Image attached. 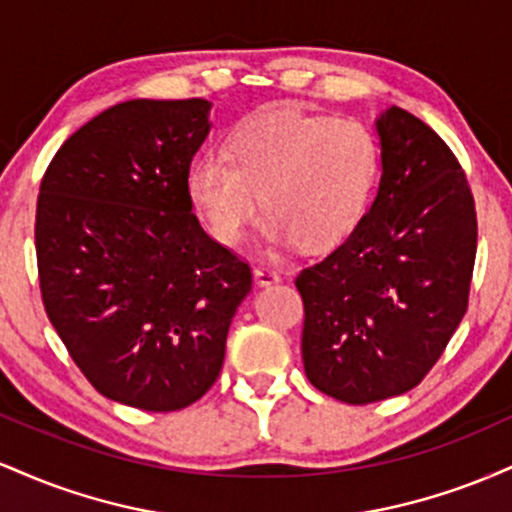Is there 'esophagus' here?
Wrapping results in <instances>:
<instances>
[{
	"label": "esophagus",
	"mask_w": 512,
	"mask_h": 512,
	"mask_svg": "<svg viewBox=\"0 0 512 512\" xmlns=\"http://www.w3.org/2000/svg\"><path fill=\"white\" fill-rule=\"evenodd\" d=\"M252 274H255V281L260 286H269V284H276V281L281 279L279 272H274L272 267H264V264H260V267L252 269Z\"/></svg>",
	"instance_id": "esophagus-1"
}]
</instances>
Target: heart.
Returning <instances> with one entry per match:
<instances>
[{"label":"heart","mask_w":512,"mask_h":512,"mask_svg":"<svg viewBox=\"0 0 512 512\" xmlns=\"http://www.w3.org/2000/svg\"><path fill=\"white\" fill-rule=\"evenodd\" d=\"M226 154L199 156L187 173L192 207L226 245L243 240L262 197L269 238L332 248L361 221L380 170L378 144L361 122L291 108L252 115L233 129Z\"/></svg>","instance_id":"obj_1"}]
</instances>
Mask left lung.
I'll return each mask as SVG.
<instances>
[{
	"mask_svg": "<svg viewBox=\"0 0 512 512\" xmlns=\"http://www.w3.org/2000/svg\"><path fill=\"white\" fill-rule=\"evenodd\" d=\"M378 134L373 204L296 276L305 375L346 404L383 402L426 378L467 313L477 260L474 195L450 146L397 105Z\"/></svg>",
	"mask_w": 512,
	"mask_h": 512,
	"instance_id": "left-lung-1",
	"label": "left lung"
}]
</instances>
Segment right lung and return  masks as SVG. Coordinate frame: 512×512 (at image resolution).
<instances>
[{
    "instance_id": "right-lung-1",
    "label": "right lung",
    "mask_w": 512,
    "mask_h": 512,
    "mask_svg": "<svg viewBox=\"0 0 512 512\" xmlns=\"http://www.w3.org/2000/svg\"><path fill=\"white\" fill-rule=\"evenodd\" d=\"M209 103L127 101L52 156L35 209L45 313L103 397L144 411L195 404L219 378L250 264L204 233L187 173Z\"/></svg>"
}]
</instances>
